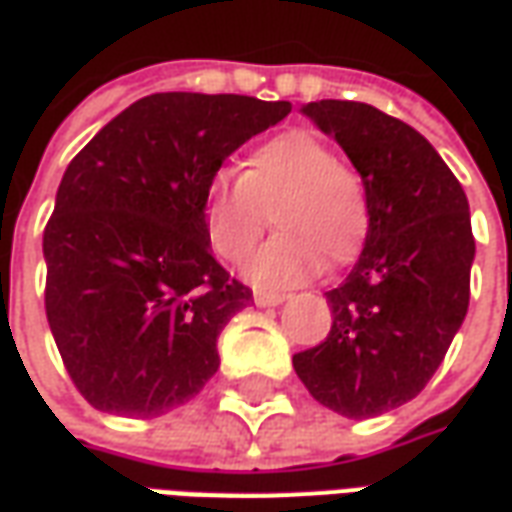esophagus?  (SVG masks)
Here are the masks:
<instances>
[{"instance_id": "1", "label": "esophagus", "mask_w": 512, "mask_h": 512, "mask_svg": "<svg viewBox=\"0 0 512 512\" xmlns=\"http://www.w3.org/2000/svg\"><path fill=\"white\" fill-rule=\"evenodd\" d=\"M253 303H256V306H278V303H284V295H278V292H264V289H256V292H253Z\"/></svg>"}]
</instances>
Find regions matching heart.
I'll return each mask as SVG.
<instances>
[{
    "label": "heart",
    "instance_id": "heart-1",
    "mask_svg": "<svg viewBox=\"0 0 512 512\" xmlns=\"http://www.w3.org/2000/svg\"><path fill=\"white\" fill-rule=\"evenodd\" d=\"M270 215L281 234L250 259L245 273L256 286L289 289L311 281L322 264L353 262L369 234V195L325 140L292 129L253 148L242 176L223 170L206 190V234L231 264L256 248Z\"/></svg>",
    "mask_w": 512,
    "mask_h": 512
}]
</instances>
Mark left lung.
Instances as JSON below:
<instances>
[{"label":"left lung","mask_w":512,"mask_h":512,"mask_svg":"<svg viewBox=\"0 0 512 512\" xmlns=\"http://www.w3.org/2000/svg\"><path fill=\"white\" fill-rule=\"evenodd\" d=\"M369 195V234L331 292V333L295 353L325 408L369 419L413 400L436 375L469 308L474 237L466 192L422 134L361 101H308Z\"/></svg>","instance_id":"left-lung-1"}]
</instances>
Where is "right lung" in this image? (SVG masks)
<instances>
[{"label": "right lung", "mask_w": 512, "mask_h": 512, "mask_svg": "<svg viewBox=\"0 0 512 512\" xmlns=\"http://www.w3.org/2000/svg\"><path fill=\"white\" fill-rule=\"evenodd\" d=\"M289 112L234 93H154L65 168L43 231L46 320L93 408L151 419L217 372V336L253 292L209 250L206 190L228 154Z\"/></svg>", "instance_id": "add662e5"}]
</instances>
